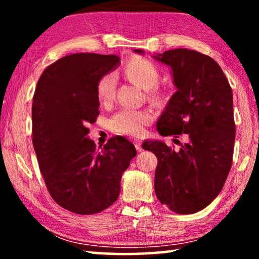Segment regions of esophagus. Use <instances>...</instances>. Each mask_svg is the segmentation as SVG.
<instances>
[{
    "mask_svg": "<svg viewBox=\"0 0 259 259\" xmlns=\"http://www.w3.org/2000/svg\"><path fill=\"white\" fill-rule=\"evenodd\" d=\"M134 144H135V147H136V150H137L138 152H140V151H143V143L140 142V140H134Z\"/></svg>",
    "mask_w": 259,
    "mask_h": 259,
    "instance_id": "esophagus-1",
    "label": "esophagus"
}]
</instances>
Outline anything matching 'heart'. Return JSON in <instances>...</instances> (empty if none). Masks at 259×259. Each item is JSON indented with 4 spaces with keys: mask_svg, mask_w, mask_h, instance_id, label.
Here are the masks:
<instances>
[{
    "mask_svg": "<svg viewBox=\"0 0 259 259\" xmlns=\"http://www.w3.org/2000/svg\"><path fill=\"white\" fill-rule=\"evenodd\" d=\"M124 75L135 84L148 90V98L154 102L164 99V91L155 88L160 80V71L156 65L150 59L135 58L124 66ZM116 77L113 73H107L99 78L96 84V95L104 105L113 102L115 97ZM153 120V114L147 109L122 108L116 112L109 120V129L113 133L138 137Z\"/></svg>",
    "mask_w": 259,
    "mask_h": 259,
    "instance_id": "heart-1",
    "label": "heart"
}]
</instances>
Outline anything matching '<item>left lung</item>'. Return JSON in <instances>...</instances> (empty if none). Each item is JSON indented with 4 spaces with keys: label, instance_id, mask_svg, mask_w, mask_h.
<instances>
[{
    "label": "left lung",
    "instance_id": "1",
    "mask_svg": "<svg viewBox=\"0 0 259 259\" xmlns=\"http://www.w3.org/2000/svg\"><path fill=\"white\" fill-rule=\"evenodd\" d=\"M154 58L171 67L177 87L157 121V131L175 138L183 135L187 143L179 151L159 140L145 142L143 148L154 153L159 161L154 190L160 202L179 214L194 213L216 199L231 170L235 139L233 94L211 57L174 49Z\"/></svg>",
    "mask_w": 259,
    "mask_h": 259
}]
</instances>
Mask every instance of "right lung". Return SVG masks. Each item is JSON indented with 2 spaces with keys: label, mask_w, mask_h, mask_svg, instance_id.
Returning <instances> with one entry per match:
<instances>
[{
  "label": "right lung",
  "mask_w": 259,
  "mask_h": 259,
  "mask_svg": "<svg viewBox=\"0 0 259 259\" xmlns=\"http://www.w3.org/2000/svg\"><path fill=\"white\" fill-rule=\"evenodd\" d=\"M115 55L73 54L43 71L32 106L33 146L51 198L64 209L94 214L120 195L121 176L136 156L116 136L102 150L88 139V123L99 115L96 84L119 64Z\"/></svg>",
  "instance_id": "obj_1"
}]
</instances>
